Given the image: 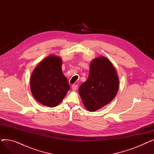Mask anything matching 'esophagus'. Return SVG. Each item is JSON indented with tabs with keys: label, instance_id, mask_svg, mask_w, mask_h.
Returning a JSON list of instances; mask_svg holds the SVG:
<instances>
[{
	"label": "esophagus",
	"instance_id": "1",
	"mask_svg": "<svg viewBox=\"0 0 154 154\" xmlns=\"http://www.w3.org/2000/svg\"><path fill=\"white\" fill-rule=\"evenodd\" d=\"M77 87H78V85H76V84L72 85V89L73 91H76V89L77 88Z\"/></svg>",
	"mask_w": 154,
	"mask_h": 154
}]
</instances>
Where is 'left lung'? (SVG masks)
<instances>
[{"label":"left lung","instance_id":"obj_1","mask_svg":"<svg viewBox=\"0 0 154 154\" xmlns=\"http://www.w3.org/2000/svg\"><path fill=\"white\" fill-rule=\"evenodd\" d=\"M119 84L116 70L107 58L93 60L88 79L79 88L86 109L94 112L111 102L118 92Z\"/></svg>","mask_w":154,"mask_h":154}]
</instances>
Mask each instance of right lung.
<instances>
[{"label": "right lung", "mask_w": 154, "mask_h": 154, "mask_svg": "<svg viewBox=\"0 0 154 154\" xmlns=\"http://www.w3.org/2000/svg\"><path fill=\"white\" fill-rule=\"evenodd\" d=\"M30 84L32 95L38 102L50 107L57 106L70 89L62 72V59L55 55L44 59L32 73Z\"/></svg>", "instance_id": "obj_1"}]
</instances>
